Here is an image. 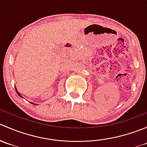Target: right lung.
Here are the masks:
<instances>
[{"label":"right lung","instance_id":"right-lung-1","mask_svg":"<svg viewBox=\"0 0 147 147\" xmlns=\"http://www.w3.org/2000/svg\"><path fill=\"white\" fill-rule=\"evenodd\" d=\"M16 92H17V93H18V95H19V96H20V97H22V96H21V95H20V93H19V92H18V91H17V90H16ZM31 103H32V102H31ZM33 104H34V103H33Z\"/></svg>","mask_w":147,"mask_h":147}]
</instances>
